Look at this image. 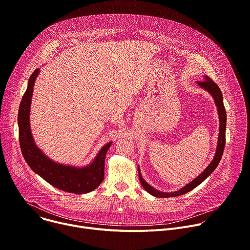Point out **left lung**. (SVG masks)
<instances>
[{
    "instance_id": "obj_1",
    "label": "left lung",
    "mask_w": 250,
    "mask_h": 250,
    "mask_svg": "<svg viewBox=\"0 0 250 250\" xmlns=\"http://www.w3.org/2000/svg\"><path fill=\"white\" fill-rule=\"evenodd\" d=\"M197 84L199 87H201L202 89H204L205 91L208 92L211 95V97L213 98V101H215V104L217 105V109H218L219 121H220V127H219L220 132H219V139H218L216 154H215V156H213V159L208 164V166L197 178H195L194 180H192L186 186L182 187L180 190L171 192V193L160 192V191L154 189L152 186H150L147 182H146L144 178H142L139 167H138L139 181H140L142 187H144L149 194H151L154 197H157V198L177 197V196H181V195H184V194L192 191L193 189H195L197 186H199L203 181H205L207 179V178L213 172V170L217 168V166L219 165V163L222 159L225 146H226V126H227V113H226V109L224 105L223 94H222L219 86L208 77H206V79H204L203 81H197Z\"/></svg>"
}]
</instances>
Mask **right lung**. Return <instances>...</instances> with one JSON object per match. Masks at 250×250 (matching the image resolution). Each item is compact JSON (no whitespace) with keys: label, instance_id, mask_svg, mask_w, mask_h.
I'll return each instance as SVG.
<instances>
[{"label":"right lung","instance_id":"1","mask_svg":"<svg viewBox=\"0 0 250 250\" xmlns=\"http://www.w3.org/2000/svg\"><path fill=\"white\" fill-rule=\"evenodd\" d=\"M40 71V68L35 69L29 77L26 91L22 96L19 109V138L23 158L33 172L59 190L76 195L92 192L104 180V157L112 146V141L101 148L90 164L83 167L60 164L47 157L35 145L29 123L33 86Z\"/></svg>","mask_w":250,"mask_h":250}]
</instances>
